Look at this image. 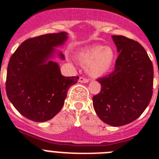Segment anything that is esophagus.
<instances>
[{
    "label": "esophagus",
    "mask_w": 159,
    "mask_h": 159,
    "mask_svg": "<svg viewBox=\"0 0 159 159\" xmlns=\"http://www.w3.org/2000/svg\"><path fill=\"white\" fill-rule=\"evenodd\" d=\"M79 81H80V83H83V84H85V83L89 82V80H88V79L84 78V77H80V79H79Z\"/></svg>",
    "instance_id": "esophagus-1"
}]
</instances>
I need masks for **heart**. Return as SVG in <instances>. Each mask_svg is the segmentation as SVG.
Instances as JSON below:
<instances>
[{
	"instance_id": "obj_1",
	"label": "heart",
	"mask_w": 159,
	"mask_h": 159,
	"mask_svg": "<svg viewBox=\"0 0 159 159\" xmlns=\"http://www.w3.org/2000/svg\"><path fill=\"white\" fill-rule=\"evenodd\" d=\"M76 60L93 77H100L110 71L116 61V52L110 46L94 45L81 49L75 55Z\"/></svg>"
}]
</instances>
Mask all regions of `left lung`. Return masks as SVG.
<instances>
[{"mask_svg": "<svg viewBox=\"0 0 159 159\" xmlns=\"http://www.w3.org/2000/svg\"><path fill=\"white\" fill-rule=\"evenodd\" d=\"M119 57L115 70L99 78L98 95L92 98L97 116L113 127L124 126L141 116L153 93V64L144 48L123 36H112Z\"/></svg>", "mask_w": 159, "mask_h": 159, "instance_id": "1", "label": "left lung"}]
</instances>
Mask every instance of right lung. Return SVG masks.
<instances>
[{
  "label": "right lung",
  "mask_w": 159,
  "mask_h": 159,
  "mask_svg": "<svg viewBox=\"0 0 159 159\" xmlns=\"http://www.w3.org/2000/svg\"><path fill=\"white\" fill-rule=\"evenodd\" d=\"M67 33H50L30 38L20 44L8 62L6 93L14 107L25 118L34 122L52 119L64 104L69 88L79 76L65 77L60 66L52 59L55 48L63 45Z\"/></svg>",
  "instance_id": "right-lung-1"
}]
</instances>
